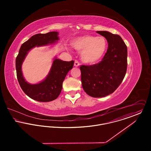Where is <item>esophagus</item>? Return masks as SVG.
<instances>
[{
  "mask_svg": "<svg viewBox=\"0 0 151 151\" xmlns=\"http://www.w3.org/2000/svg\"><path fill=\"white\" fill-rule=\"evenodd\" d=\"M74 66L75 67H78L79 65H80V63L78 62V60H75L74 61Z\"/></svg>",
  "mask_w": 151,
  "mask_h": 151,
  "instance_id": "34e87169",
  "label": "esophagus"
}]
</instances>
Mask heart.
<instances>
[{"instance_id":"obj_1","label":"heart","mask_w":151,"mask_h":151,"mask_svg":"<svg viewBox=\"0 0 151 151\" xmlns=\"http://www.w3.org/2000/svg\"><path fill=\"white\" fill-rule=\"evenodd\" d=\"M73 45L76 49L81 52L82 60L89 65L99 62L107 49V42L104 37L92 35L79 37L74 41Z\"/></svg>"}]
</instances>
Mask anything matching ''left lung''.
I'll return each instance as SVG.
<instances>
[{
    "instance_id": "8db88e82",
    "label": "left lung",
    "mask_w": 151,
    "mask_h": 151,
    "mask_svg": "<svg viewBox=\"0 0 151 151\" xmlns=\"http://www.w3.org/2000/svg\"><path fill=\"white\" fill-rule=\"evenodd\" d=\"M96 32L108 41L106 53L99 63L81 65L80 70L85 92L92 97L102 98L112 93L123 80L127 68V47L119 35L105 31Z\"/></svg>"
}]
</instances>
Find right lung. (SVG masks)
I'll use <instances>...</instances> for the list:
<instances>
[{"label":"right lung","mask_w":151,"mask_h":151,"mask_svg":"<svg viewBox=\"0 0 151 151\" xmlns=\"http://www.w3.org/2000/svg\"><path fill=\"white\" fill-rule=\"evenodd\" d=\"M58 32L37 34L22 44L16 60L17 77L24 92L31 99L42 102L52 101L60 95L63 82L68 72L72 69L74 61L65 62L55 59L46 78L37 84H30L25 81L22 76V65L29 50L35 46H41L56 42L59 40Z\"/></svg>","instance_id":"obj_1"}]
</instances>
